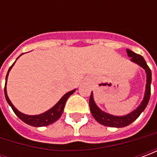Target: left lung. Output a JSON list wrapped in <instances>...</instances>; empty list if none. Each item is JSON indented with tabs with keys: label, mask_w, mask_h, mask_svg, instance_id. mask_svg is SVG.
I'll return each instance as SVG.
<instances>
[{
	"label": "left lung",
	"mask_w": 157,
	"mask_h": 157,
	"mask_svg": "<svg viewBox=\"0 0 157 157\" xmlns=\"http://www.w3.org/2000/svg\"><path fill=\"white\" fill-rule=\"evenodd\" d=\"M128 57H130V60L135 64H137L140 66H141L144 69L146 73V85H145V92L144 98L142 100L140 105H139L137 109L134 110L133 112L128 113L124 116H114L112 114H109L107 113L103 112L97 106L93 99V94L92 92L90 96V100H89V106H90V110L92 113L93 118H95L99 124L104 125V126H109V127H113V128H122L128 126L131 123L135 121L139 116L140 115L146 106L148 104L150 97H151V71L149 68V66L146 64L145 59L142 57L140 55H137L129 49H126Z\"/></svg>",
	"instance_id": "left-lung-1"
}]
</instances>
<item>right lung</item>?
I'll use <instances>...</instances> for the list:
<instances>
[{
    "label": "right lung",
    "instance_id": "add662e5",
    "mask_svg": "<svg viewBox=\"0 0 157 157\" xmlns=\"http://www.w3.org/2000/svg\"><path fill=\"white\" fill-rule=\"evenodd\" d=\"M19 58V57H18ZM16 62V61H15ZM15 62L12 64V65L9 68L8 72L6 74V83H5V97L6 99V102H8V104L11 106V108L13 110V112L15 113V114L22 121L26 123L27 124L31 125V126H34V127H43V126H47L55 123V121H57L59 118H60L62 115V113L64 111V108H65V102L67 101V99L70 96L73 94L75 92V89L72 90L71 92L65 93V95L62 97L60 100L56 104H55L53 108L50 109H48V111H46L44 113L39 114V115H28V114H24L22 113L19 112L17 109H16L15 107L13 106L12 102L10 101L7 93H6V82H7V77H8V74L11 69L12 68V66L14 65Z\"/></svg>",
    "mask_w": 157,
    "mask_h": 157
}]
</instances>
